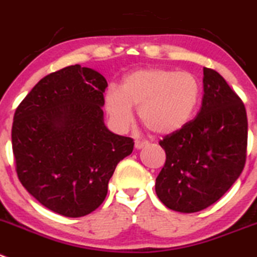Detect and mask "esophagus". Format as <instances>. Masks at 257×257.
<instances>
[{
	"label": "esophagus",
	"instance_id": "esophagus-1",
	"mask_svg": "<svg viewBox=\"0 0 257 257\" xmlns=\"http://www.w3.org/2000/svg\"><path fill=\"white\" fill-rule=\"evenodd\" d=\"M149 145V141L146 140H135V148L136 149H143Z\"/></svg>",
	"mask_w": 257,
	"mask_h": 257
}]
</instances>
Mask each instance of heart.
I'll return each mask as SVG.
<instances>
[{
	"label": "heart",
	"mask_w": 257,
	"mask_h": 257,
	"mask_svg": "<svg viewBox=\"0 0 257 257\" xmlns=\"http://www.w3.org/2000/svg\"><path fill=\"white\" fill-rule=\"evenodd\" d=\"M199 96L200 84L192 73L154 68L127 75L119 90L107 92L104 102L117 126L130 123L135 107L150 133L169 135L189 121Z\"/></svg>",
	"instance_id": "obj_1"
}]
</instances>
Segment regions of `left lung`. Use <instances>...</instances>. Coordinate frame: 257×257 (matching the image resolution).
<instances>
[{
	"label": "left lung",
	"instance_id": "obj_1",
	"mask_svg": "<svg viewBox=\"0 0 257 257\" xmlns=\"http://www.w3.org/2000/svg\"><path fill=\"white\" fill-rule=\"evenodd\" d=\"M197 117L159 141L167 160L155 190L168 208L194 213L216 203L242 173L247 116L241 98L219 73L203 68Z\"/></svg>",
	"mask_w": 257,
	"mask_h": 257
}]
</instances>
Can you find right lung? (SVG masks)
<instances>
[{
    "mask_svg": "<svg viewBox=\"0 0 257 257\" xmlns=\"http://www.w3.org/2000/svg\"><path fill=\"white\" fill-rule=\"evenodd\" d=\"M107 80L79 64L50 73L16 108L12 151L26 190L50 211L82 217L103 203L117 164L134 140L103 122Z\"/></svg>",
    "mask_w": 257,
    "mask_h": 257,
    "instance_id": "obj_1",
    "label": "right lung"
}]
</instances>
